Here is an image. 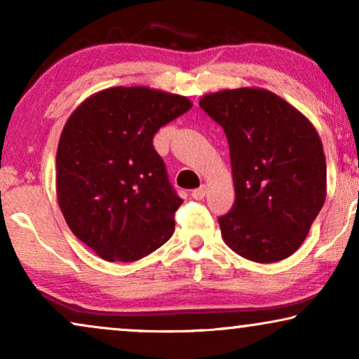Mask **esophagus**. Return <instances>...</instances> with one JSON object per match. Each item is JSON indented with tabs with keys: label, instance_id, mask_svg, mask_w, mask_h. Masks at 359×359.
Instances as JSON below:
<instances>
[{
	"label": "esophagus",
	"instance_id": "esophagus-1",
	"mask_svg": "<svg viewBox=\"0 0 359 359\" xmlns=\"http://www.w3.org/2000/svg\"><path fill=\"white\" fill-rule=\"evenodd\" d=\"M205 193H208V188H205V184H203V186H199L198 189H194V191H193V194H191V196H193L194 199L201 201V199H204Z\"/></svg>",
	"mask_w": 359,
	"mask_h": 359
}]
</instances>
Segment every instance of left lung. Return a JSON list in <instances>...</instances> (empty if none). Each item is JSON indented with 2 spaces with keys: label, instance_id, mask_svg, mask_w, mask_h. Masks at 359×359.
Returning <instances> with one entry per match:
<instances>
[{
  "label": "left lung",
  "instance_id": "obj_1",
  "mask_svg": "<svg viewBox=\"0 0 359 359\" xmlns=\"http://www.w3.org/2000/svg\"><path fill=\"white\" fill-rule=\"evenodd\" d=\"M199 106L229 140L235 203L219 217L224 242L257 263L291 257L327 194L317 130L296 107L259 88L205 95Z\"/></svg>",
  "mask_w": 359,
  "mask_h": 359
}]
</instances>
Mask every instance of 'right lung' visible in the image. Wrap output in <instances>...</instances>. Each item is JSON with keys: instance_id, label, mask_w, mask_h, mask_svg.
Returning a JSON list of instances; mask_svg holds the SVG:
<instances>
[{"instance_id": "1", "label": "right lung", "mask_w": 359, "mask_h": 359, "mask_svg": "<svg viewBox=\"0 0 359 359\" xmlns=\"http://www.w3.org/2000/svg\"><path fill=\"white\" fill-rule=\"evenodd\" d=\"M191 106L180 95L116 86L88 97L63 127L58 204L75 237L106 262H137L173 235L183 199L154 135Z\"/></svg>"}]
</instances>
